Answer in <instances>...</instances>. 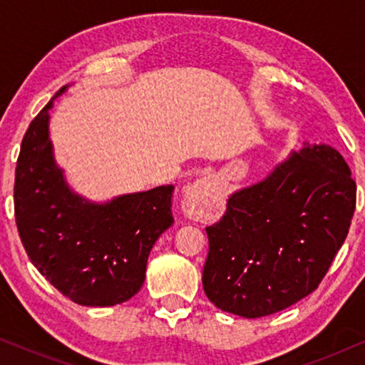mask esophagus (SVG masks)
I'll return each mask as SVG.
<instances>
[{
    "label": "esophagus",
    "instance_id": "34e87169",
    "mask_svg": "<svg viewBox=\"0 0 365 365\" xmlns=\"http://www.w3.org/2000/svg\"><path fill=\"white\" fill-rule=\"evenodd\" d=\"M217 192V184L211 178H201L189 184L182 196V211L189 217L199 219L211 212L214 197Z\"/></svg>",
    "mask_w": 365,
    "mask_h": 365
}]
</instances>
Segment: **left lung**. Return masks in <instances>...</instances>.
Returning a JSON list of instances; mask_svg holds the SVG:
<instances>
[{"instance_id": "8db88e82", "label": "left lung", "mask_w": 365, "mask_h": 365, "mask_svg": "<svg viewBox=\"0 0 365 365\" xmlns=\"http://www.w3.org/2000/svg\"><path fill=\"white\" fill-rule=\"evenodd\" d=\"M354 211L356 181L341 153L304 143L261 181L232 192L221 221L206 227L207 299L246 319L291 307L321 284Z\"/></svg>"}]
</instances>
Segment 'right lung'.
Instances as JSON below:
<instances>
[{
	"instance_id": "1",
	"label": "right lung",
	"mask_w": 365,
	"mask_h": 365,
	"mask_svg": "<svg viewBox=\"0 0 365 365\" xmlns=\"http://www.w3.org/2000/svg\"><path fill=\"white\" fill-rule=\"evenodd\" d=\"M29 124L14 174V217L34 267L73 302L123 304L143 287L149 252L173 226L174 186L93 202L68 186L54 161L49 109Z\"/></svg>"
}]
</instances>
